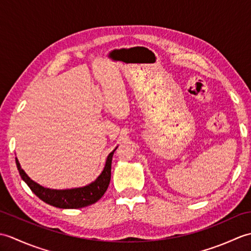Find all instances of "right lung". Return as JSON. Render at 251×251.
Segmentation results:
<instances>
[{"label":"right lung","mask_w":251,"mask_h":251,"mask_svg":"<svg viewBox=\"0 0 251 251\" xmlns=\"http://www.w3.org/2000/svg\"><path fill=\"white\" fill-rule=\"evenodd\" d=\"M116 149L117 147L106 157L104 168L98 176L97 179L93 181V182H90L89 184L79 186V188L63 190L44 188V186L36 183L35 181L32 180L25 173V170L20 166L17 157H16V165H17L21 179L28 184L31 191L40 200L45 201L46 204L57 208H62V209H77V208H83L95 204L105 193L111 179L112 157H113V154Z\"/></svg>","instance_id":"obj_1"}]
</instances>
